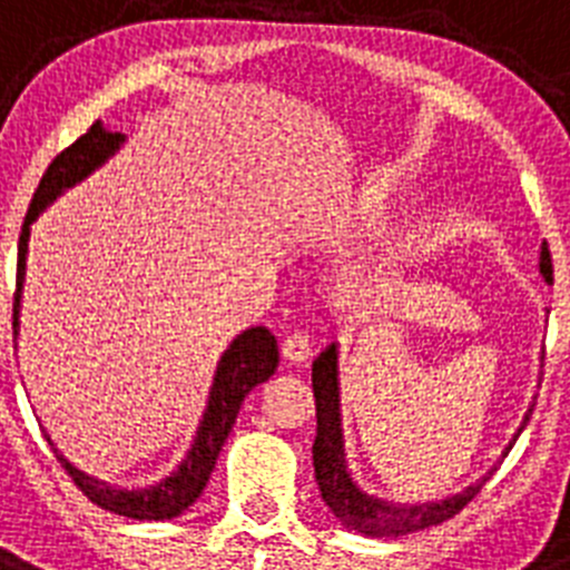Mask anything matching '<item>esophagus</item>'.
<instances>
[{
	"instance_id": "34e87169",
	"label": "esophagus",
	"mask_w": 570,
	"mask_h": 570,
	"mask_svg": "<svg viewBox=\"0 0 570 570\" xmlns=\"http://www.w3.org/2000/svg\"><path fill=\"white\" fill-rule=\"evenodd\" d=\"M308 356H311V345L302 334H291L288 340L282 342V360L288 362V365H302Z\"/></svg>"
}]
</instances>
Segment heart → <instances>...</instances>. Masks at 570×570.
<instances>
[{"label":"heart","mask_w":570,"mask_h":570,"mask_svg":"<svg viewBox=\"0 0 570 570\" xmlns=\"http://www.w3.org/2000/svg\"><path fill=\"white\" fill-rule=\"evenodd\" d=\"M356 210H360L362 219H376L385 210V194H380V188H365L360 203H356ZM391 262H394V256L382 245V248L356 259L354 265H347L336 276L334 285H331V296H334L336 308L351 316L371 314V311L380 308L387 274H391Z\"/></svg>","instance_id":"1"}]
</instances>
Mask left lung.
<instances>
[{
	"label": "left lung",
	"instance_id": "1",
	"mask_svg": "<svg viewBox=\"0 0 570 570\" xmlns=\"http://www.w3.org/2000/svg\"><path fill=\"white\" fill-rule=\"evenodd\" d=\"M540 274L546 282H551L553 265L548 242H542L540 248ZM546 356V351H542ZM314 400H316V440H314V473L316 485L322 491V500L331 508L336 520L347 528V531L365 533V537H376V540H394V537H405V533L425 531L431 525L451 520L454 513H460L468 502L482 491L488 480L493 476L497 465L488 468L480 480L471 482L465 491L451 493L445 500L436 502H387L380 497L362 491L354 482L345 462V436H342V402H340V347L331 345L328 351H322L314 360ZM533 414V405L528 407V414L522 416V425L517 428L513 440L508 442L502 456L513 448L517 436L522 434V428L528 425Z\"/></svg>",
	"mask_w": 570,
	"mask_h": 570
}]
</instances>
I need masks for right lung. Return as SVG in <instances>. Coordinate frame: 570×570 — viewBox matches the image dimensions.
<instances>
[{
  "label": "right lung",
  "instance_id": "right-lung-1",
  "mask_svg": "<svg viewBox=\"0 0 570 570\" xmlns=\"http://www.w3.org/2000/svg\"><path fill=\"white\" fill-rule=\"evenodd\" d=\"M125 134H116L102 125V119L90 125L88 134H82L77 142L65 148L62 154L48 165L42 183H39L37 194L30 199L28 216H24L22 234H19V259H17V296H13V340L19 336V302H22V285H24V256H28V239H30V225L37 223V216L48 208L57 196H62L65 190L73 188L90 176L97 168H102L116 150L122 148ZM279 365V347H276L274 334L268 328L242 331L234 342L228 345V351L223 354L219 365H216L214 385H210L208 405H205V414L196 428V436L190 442L188 454L179 462L170 476H165L163 482L148 488H114L108 482L97 480V476H88L85 471H79L77 465H70L62 454L57 451V445L50 442V436L45 434L48 445L53 448L59 465L70 473V480L79 491L88 497L94 505L105 508L110 513H119V517H128V520H174L179 513L188 511L199 493L205 491L210 480V471H214L216 460H219V451H223L225 440H228L230 428H234L236 414H239L245 396L254 391L256 385L268 380L271 374Z\"/></svg>",
  "mask_w": 570,
  "mask_h": 570
}]
</instances>
